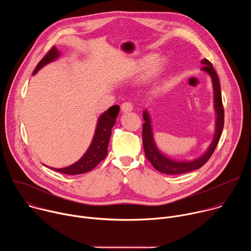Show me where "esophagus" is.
<instances>
[{
	"label": "esophagus",
	"instance_id": "1",
	"mask_svg": "<svg viewBox=\"0 0 251 251\" xmlns=\"http://www.w3.org/2000/svg\"><path fill=\"white\" fill-rule=\"evenodd\" d=\"M121 110L122 112H130L133 110V104L131 102H124L121 105Z\"/></svg>",
	"mask_w": 251,
	"mask_h": 251
}]
</instances>
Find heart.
<instances>
[{"instance_id": "heart-1", "label": "heart", "mask_w": 251, "mask_h": 251, "mask_svg": "<svg viewBox=\"0 0 251 251\" xmlns=\"http://www.w3.org/2000/svg\"><path fill=\"white\" fill-rule=\"evenodd\" d=\"M149 59H150L149 57L146 58V61H144L143 63H140V64L136 65L135 68H136L137 70L143 68V66L147 64V61H148ZM164 65H165V58H164V57H161V56L156 57V58L153 60L152 64L150 65V73H151V74H157V73H159V71H161V70L163 69Z\"/></svg>"}]
</instances>
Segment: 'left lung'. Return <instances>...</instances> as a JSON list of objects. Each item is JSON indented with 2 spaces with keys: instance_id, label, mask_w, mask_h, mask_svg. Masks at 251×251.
Instances as JSON below:
<instances>
[{
  "instance_id": "1",
  "label": "left lung",
  "mask_w": 251,
  "mask_h": 251,
  "mask_svg": "<svg viewBox=\"0 0 251 251\" xmlns=\"http://www.w3.org/2000/svg\"><path fill=\"white\" fill-rule=\"evenodd\" d=\"M201 64L204 66L201 68V70L205 71L206 74L209 75L212 81L213 86V96H214V110H216L217 114V120H216V132H214V137L209 145L207 151L200 158L193 160V161H174L163 155L157 148L156 143L154 141L153 137V131L151 126V120L150 116L147 110H144L143 112V118H144V124H143V133H142V139H143V146H144V151L146 158L150 161V163L153 165V167L158 170L159 172L167 175H180L188 172H192L195 170L200 169L202 167L208 159L213 154L214 150L217 148V145L219 144L220 138L222 136V132L224 129V123H225V111L223 106V100H222V92H221V84L218 77V75L216 70L212 67V64L206 59H202Z\"/></svg>"
}]
</instances>
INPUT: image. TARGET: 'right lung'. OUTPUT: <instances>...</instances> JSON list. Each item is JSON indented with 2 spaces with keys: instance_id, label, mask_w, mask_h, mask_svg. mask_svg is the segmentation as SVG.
Instances as JSON below:
<instances>
[{
  "instance_id": "obj_1",
  "label": "right lung",
  "mask_w": 251,
  "mask_h": 251,
  "mask_svg": "<svg viewBox=\"0 0 251 251\" xmlns=\"http://www.w3.org/2000/svg\"><path fill=\"white\" fill-rule=\"evenodd\" d=\"M60 52L56 50V48L52 47V49L38 63L37 67L33 70V75L38 73V70H40L46 64L57 58ZM118 113L119 106L113 105L108 110H106L103 114L99 116L91 144L80 160L65 168L50 169L65 175H79L93 170L106 157L107 153H108L107 152V149H108L109 145L111 130L114 124L116 123Z\"/></svg>"
}]
</instances>
